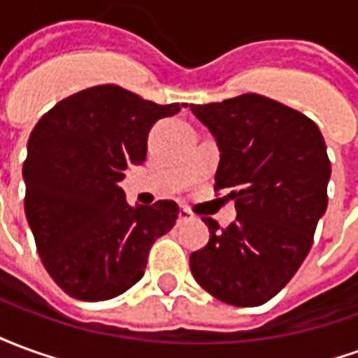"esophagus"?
I'll return each instance as SVG.
<instances>
[{
    "instance_id": "esophagus-1",
    "label": "esophagus",
    "mask_w": 358,
    "mask_h": 358,
    "mask_svg": "<svg viewBox=\"0 0 358 358\" xmlns=\"http://www.w3.org/2000/svg\"><path fill=\"white\" fill-rule=\"evenodd\" d=\"M189 218H192V213L182 207V209L178 210V220H180V222H184V220H189Z\"/></svg>"
}]
</instances>
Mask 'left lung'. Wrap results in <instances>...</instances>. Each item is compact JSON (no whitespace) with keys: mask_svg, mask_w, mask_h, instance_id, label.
Listing matches in <instances>:
<instances>
[{"mask_svg":"<svg viewBox=\"0 0 358 358\" xmlns=\"http://www.w3.org/2000/svg\"><path fill=\"white\" fill-rule=\"evenodd\" d=\"M189 109L217 138L215 192L226 189L238 217H203L209 243L189 257L205 292L236 307L270 301L299 270L328 207L331 166L318 126L259 94Z\"/></svg>","mask_w":358,"mask_h":358,"instance_id":"8db88e82","label":"left lung"}]
</instances>
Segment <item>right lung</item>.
I'll use <instances>...</instances> for the list:
<instances>
[{
    "label": "right lung",
    "instance_id": "right-lung-1",
    "mask_svg": "<svg viewBox=\"0 0 358 358\" xmlns=\"http://www.w3.org/2000/svg\"><path fill=\"white\" fill-rule=\"evenodd\" d=\"M178 110L103 84L65 97L34 126L24 213L43 266L66 295L105 301L130 289L151 245L176 224V203L132 209L118 182L145 161L151 126Z\"/></svg>",
    "mask_w": 358,
    "mask_h": 358
}]
</instances>
